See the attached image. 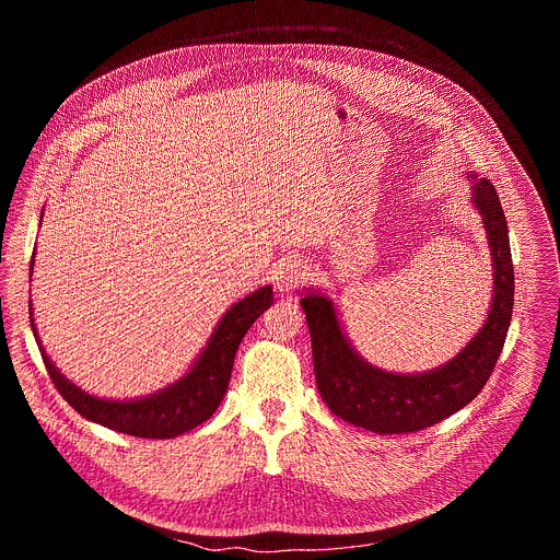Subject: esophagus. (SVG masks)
Here are the masks:
<instances>
[{"instance_id":"obj_1","label":"esophagus","mask_w":560,"mask_h":560,"mask_svg":"<svg viewBox=\"0 0 560 560\" xmlns=\"http://www.w3.org/2000/svg\"><path fill=\"white\" fill-rule=\"evenodd\" d=\"M307 279V266L303 261H296V259H288L279 266V272H277V290L281 294H288L292 292L294 288H299L303 281Z\"/></svg>"}]
</instances>
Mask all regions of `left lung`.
<instances>
[{
	"instance_id": "1",
	"label": "left lung",
	"mask_w": 560,
	"mask_h": 560,
	"mask_svg": "<svg viewBox=\"0 0 560 560\" xmlns=\"http://www.w3.org/2000/svg\"><path fill=\"white\" fill-rule=\"evenodd\" d=\"M492 248L494 299L486 326L450 363L425 374H392L365 363L348 346L330 299L305 292L301 307L312 337L316 387L348 423L378 434H408L441 423L465 408L494 372L514 307V264L508 221L488 179L474 184Z\"/></svg>"
}]
</instances>
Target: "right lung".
<instances>
[{"mask_svg": "<svg viewBox=\"0 0 560 560\" xmlns=\"http://www.w3.org/2000/svg\"><path fill=\"white\" fill-rule=\"evenodd\" d=\"M31 270H33V261H31ZM270 305H272V288L268 285L246 296L244 301H238L236 305H232L221 318V324L217 326L210 343L206 346V350L201 352L192 370L175 385L156 392L148 398H139V401H106V398H97L82 392L66 376H61L59 370L50 363L48 354L39 343L37 332H35V339L39 343V352L50 374V381L55 383L57 392L66 398L72 410H77L89 421H95L104 428H110L115 432H124L130 436L173 439L177 434H184L201 425L214 415L228 389L238 343H242L248 328ZM31 326L35 330L33 307H31Z\"/></svg>", "mask_w": 560, "mask_h": 560, "instance_id": "right-lung-1", "label": "right lung"}]
</instances>
